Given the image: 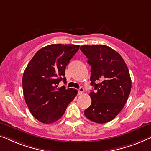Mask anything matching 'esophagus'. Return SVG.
<instances>
[{"mask_svg": "<svg viewBox=\"0 0 151 151\" xmlns=\"http://www.w3.org/2000/svg\"><path fill=\"white\" fill-rule=\"evenodd\" d=\"M84 92V89L83 88H80L78 90V95H82Z\"/></svg>", "mask_w": 151, "mask_h": 151, "instance_id": "34e87169", "label": "esophagus"}]
</instances>
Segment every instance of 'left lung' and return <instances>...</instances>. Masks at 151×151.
Masks as SVG:
<instances>
[{
	"label": "left lung",
	"instance_id": "obj_1",
	"mask_svg": "<svg viewBox=\"0 0 151 151\" xmlns=\"http://www.w3.org/2000/svg\"><path fill=\"white\" fill-rule=\"evenodd\" d=\"M91 65V86L94 92L89 94L92 103L84 111L86 117L103 124L120 113L129 96L131 79L121 55L105 45H84L80 47Z\"/></svg>",
	"mask_w": 151,
	"mask_h": 151
}]
</instances>
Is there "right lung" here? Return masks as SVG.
Returning a JSON list of instances; mask_svg holds the SVG:
<instances>
[{"label":"right lung","instance_id":"add662e5","mask_svg":"<svg viewBox=\"0 0 151 151\" xmlns=\"http://www.w3.org/2000/svg\"><path fill=\"white\" fill-rule=\"evenodd\" d=\"M79 45L50 44L36 52L27 65L22 76L24 96L29 111L42 123L58 120L77 94V90L58 87L66 83L68 63L79 49Z\"/></svg>","mask_w":151,"mask_h":151}]
</instances>
